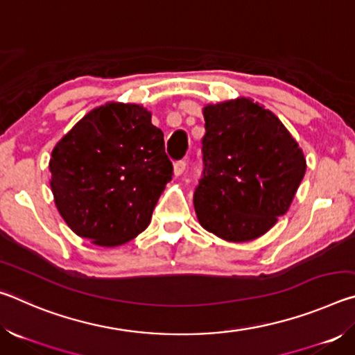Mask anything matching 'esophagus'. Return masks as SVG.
I'll return each instance as SVG.
<instances>
[{"instance_id":"1","label":"esophagus","mask_w":355,"mask_h":355,"mask_svg":"<svg viewBox=\"0 0 355 355\" xmlns=\"http://www.w3.org/2000/svg\"><path fill=\"white\" fill-rule=\"evenodd\" d=\"M184 169H186V163H184V161H178V163L173 164V173H175V177L183 175Z\"/></svg>"}]
</instances>
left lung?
I'll return each mask as SVG.
<instances>
[{
    "mask_svg": "<svg viewBox=\"0 0 355 355\" xmlns=\"http://www.w3.org/2000/svg\"><path fill=\"white\" fill-rule=\"evenodd\" d=\"M200 225L230 243L263 236L284 216L305 175L302 148L280 119L252 98L203 106Z\"/></svg>",
    "mask_w": 355,
    "mask_h": 355,
    "instance_id": "obj_1",
    "label": "left lung"
}]
</instances>
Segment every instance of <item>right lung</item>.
I'll return each instance as SVG.
<instances>
[{"instance_id": "right-lung-1", "label": "right lung", "mask_w": 355, "mask_h": 355, "mask_svg": "<svg viewBox=\"0 0 355 355\" xmlns=\"http://www.w3.org/2000/svg\"><path fill=\"white\" fill-rule=\"evenodd\" d=\"M48 167L65 224L101 248L146 230L173 175L152 112L120 101L94 107L76 122L53 148Z\"/></svg>"}]
</instances>
